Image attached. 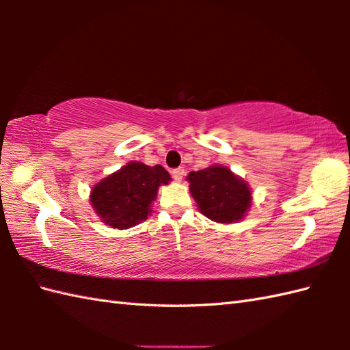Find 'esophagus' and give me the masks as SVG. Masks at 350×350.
Returning a JSON list of instances; mask_svg holds the SVG:
<instances>
[{"instance_id":"esophagus-1","label":"esophagus","mask_w":350,"mask_h":350,"mask_svg":"<svg viewBox=\"0 0 350 350\" xmlns=\"http://www.w3.org/2000/svg\"><path fill=\"white\" fill-rule=\"evenodd\" d=\"M183 174H185L183 168H174L173 171H171V176H173L174 180H177V182H180L183 179Z\"/></svg>"}]
</instances>
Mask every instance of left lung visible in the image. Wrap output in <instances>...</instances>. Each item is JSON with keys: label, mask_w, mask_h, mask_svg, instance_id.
Returning a JSON list of instances; mask_svg holds the SVG:
<instances>
[{"label": "left lung", "mask_w": 350, "mask_h": 350, "mask_svg": "<svg viewBox=\"0 0 350 350\" xmlns=\"http://www.w3.org/2000/svg\"><path fill=\"white\" fill-rule=\"evenodd\" d=\"M187 180L198 211L218 224H234L247 217L252 203L250 185L221 163L191 171Z\"/></svg>", "instance_id": "1"}]
</instances>
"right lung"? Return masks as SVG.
Wrapping results in <instances>:
<instances>
[{"label": "right lung", "instance_id": "add662e5", "mask_svg": "<svg viewBox=\"0 0 350 350\" xmlns=\"http://www.w3.org/2000/svg\"><path fill=\"white\" fill-rule=\"evenodd\" d=\"M170 182L163 167L131 161L94 185L90 204L103 224L126 230L147 219L159 187Z\"/></svg>", "mask_w": 350, "mask_h": 350}]
</instances>
